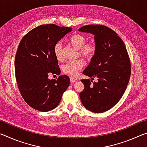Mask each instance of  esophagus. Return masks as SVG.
<instances>
[{"mask_svg": "<svg viewBox=\"0 0 147 147\" xmlns=\"http://www.w3.org/2000/svg\"><path fill=\"white\" fill-rule=\"evenodd\" d=\"M70 80H71V83L73 84V83H74V82H76L78 81V80L76 79V78H73V77H71V78H70Z\"/></svg>", "mask_w": 147, "mask_h": 147, "instance_id": "esophagus-1", "label": "esophagus"}]
</instances>
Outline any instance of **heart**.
<instances>
[{"label":"heart","instance_id":"obj_1","mask_svg":"<svg viewBox=\"0 0 147 147\" xmlns=\"http://www.w3.org/2000/svg\"><path fill=\"white\" fill-rule=\"evenodd\" d=\"M69 43L77 49H79L80 54L86 59H90L96 52V46L93 42L86 43V39L81 34H75L69 39ZM54 53L56 58L58 61H61L63 58L62 52V45L58 42L54 47ZM84 62L82 59H78L76 60L67 61L62 66V71L65 74L70 76H76L79 71L83 67Z\"/></svg>","mask_w":147,"mask_h":147}]
</instances>
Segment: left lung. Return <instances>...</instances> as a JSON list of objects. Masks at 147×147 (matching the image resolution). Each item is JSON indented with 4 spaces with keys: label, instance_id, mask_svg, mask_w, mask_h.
I'll return each instance as SVG.
<instances>
[{
    "label": "left lung",
    "instance_id": "obj_1",
    "mask_svg": "<svg viewBox=\"0 0 147 147\" xmlns=\"http://www.w3.org/2000/svg\"><path fill=\"white\" fill-rule=\"evenodd\" d=\"M79 32L94 36L96 52L83 74L91 80H81L84 89L80 93L83 106L94 113H102L120 100L130 80V61L125 45L108 27L90 24ZM94 78L97 79L94 82Z\"/></svg>",
    "mask_w": 147,
    "mask_h": 147
}]
</instances>
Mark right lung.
Returning <instances> with one entry per match:
<instances>
[{
	"label": "right lung",
	"mask_w": 147,
	"mask_h": 147,
	"mask_svg": "<svg viewBox=\"0 0 147 147\" xmlns=\"http://www.w3.org/2000/svg\"><path fill=\"white\" fill-rule=\"evenodd\" d=\"M72 29L43 24L30 31L20 42L15 59L16 78L22 96L32 108L53 110L70 84L68 76L50 80L48 74H60L54 47Z\"/></svg>",
	"instance_id": "add662e5"
}]
</instances>
